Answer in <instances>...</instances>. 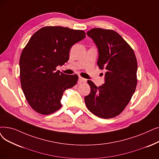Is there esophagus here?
I'll return each instance as SVG.
<instances>
[{"label": "esophagus", "instance_id": "obj_1", "mask_svg": "<svg viewBox=\"0 0 159 159\" xmlns=\"http://www.w3.org/2000/svg\"><path fill=\"white\" fill-rule=\"evenodd\" d=\"M86 81H87V80L86 79H84V78L80 77L79 78V82H80V83H84V82H86Z\"/></svg>", "mask_w": 159, "mask_h": 159}]
</instances>
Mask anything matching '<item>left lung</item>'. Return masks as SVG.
<instances>
[{
    "label": "left lung",
    "instance_id": "left-lung-1",
    "mask_svg": "<svg viewBox=\"0 0 159 159\" xmlns=\"http://www.w3.org/2000/svg\"><path fill=\"white\" fill-rule=\"evenodd\" d=\"M86 34L98 47L99 68L107 72L102 86L88 80L91 92L84 98L86 105L99 118H112L123 111L135 92L136 58L132 48L112 30L96 28Z\"/></svg>",
    "mask_w": 159,
    "mask_h": 159
}]
</instances>
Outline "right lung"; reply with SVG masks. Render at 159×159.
Listing matches in <instances>:
<instances>
[{"mask_svg":"<svg viewBox=\"0 0 159 159\" xmlns=\"http://www.w3.org/2000/svg\"><path fill=\"white\" fill-rule=\"evenodd\" d=\"M85 37L83 30L45 26L29 39L19 60L20 79L27 102L37 112H56L64 91L77 84L78 75L60 73L56 67L67 62L71 47Z\"/></svg>","mask_w":159,"mask_h":159,"instance_id":"add662e5","label":"right lung"}]
</instances>
